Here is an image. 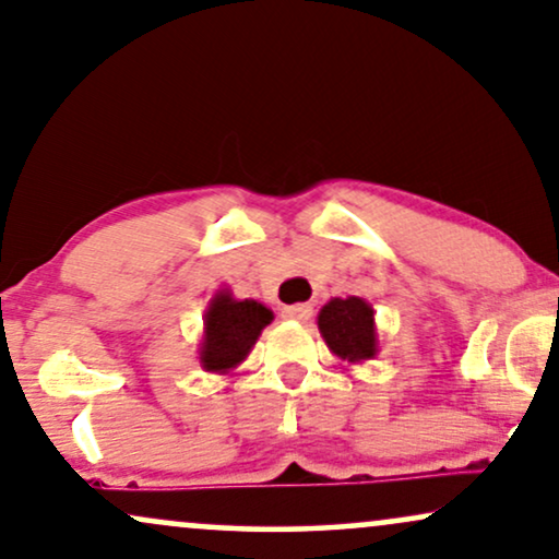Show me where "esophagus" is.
I'll return each instance as SVG.
<instances>
[{"label": "esophagus", "mask_w": 559, "mask_h": 559, "mask_svg": "<svg viewBox=\"0 0 559 559\" xmlns=\"http://www.w3.org/2000/svg\"><path fill=\"white\" fill-rule=\"evenodd\" d=\"M310 313H313V308L306 306V302H300V306L282 308V318H289V321H308Z\"/></svg>", "instance_id": "34e87169"}]
</instances>
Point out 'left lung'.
<instances>
[{"label": "left lung", "instance_id": "left-lung-1", "mask_svg": "<svg viewBox=\"0 0 559 559\" xmlns=\"http://www.w3.org/2000/svg\"><path fill=\"white\" fill-rule=\"evenodd\" d=\"M318 329L338 359L357 365L377 354L374 310L361 297H333L325 302L318 313Z\"/></svg>", "mask_w": 559, "mask_h": 559}]
</instances>
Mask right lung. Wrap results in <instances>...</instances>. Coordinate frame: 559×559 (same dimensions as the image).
Returning <instances> with one entry per match:
<instances>
[{"label": "right lung", "instance_id": "obj_1", "mask_svg": "<svg viewBox=\"0 0 559 559\" xmlns=\"http://www.w3.org/2000/svg\"><path fill=\"white\" fill-rule=\"evenodd\" d=\"M272 310L257 300H236L228 289H221L205 313L200 365L207 372H230L241 365L257 344L264 325L272 323Z\"/></svg>", "mask_w": 559, "mask_h": 559}]
</instances>
